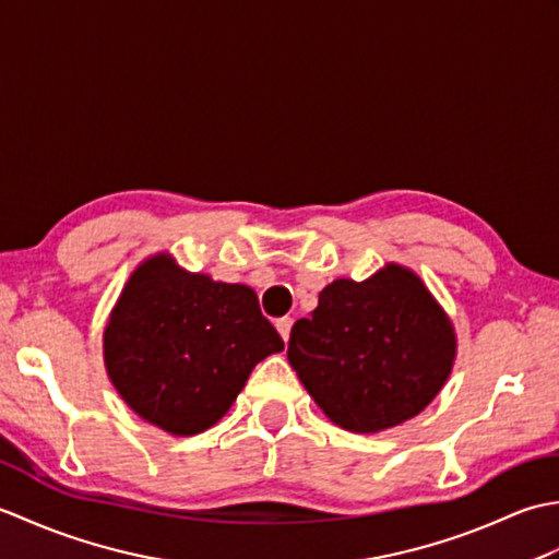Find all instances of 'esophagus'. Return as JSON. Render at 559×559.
<instances>
[{
	"label": "esophagus",
	"instance_id": "obj_1",
	"mask_svg": "<svg viewBox=\"0 0 559 559\" xmlns=\"http://www.w3.org/2000/svg\"><path fill=\"white\" fill-rule=\"evenodd\" d=\"M276 329H278V334L283 336V341H288L290 338V329H293V319L290 317H281L278 322H276Z\"/></svg>",
	"mask_w": 559,
	"mask_h": 559
}]
</instances>
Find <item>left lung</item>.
Returning a JSON list of instances; mask_svg holds the SVG:
<instances>
[{"mask_svg": "<svg viewBox=\"0 0 559 559\" xmlns=\"http://www.w3.org/2000/svg\"><path fill=\"white\" fill-rule=\"evenodd\" d=\"M454 353L449 317L423 281L396 264L362 283H331L288 341L305 389L350 432H379L418 415L444 386Z\"/></svg>", "mask_w": 559, "mask_h": 559, "instance_id": "obj_1", "label": "left lung"}]
</instances>
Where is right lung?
Segmentation results:
<instances>
[{
  "instance_id": "1",
  "label": "right lung",
  "mask_w": 559,
  "mask_h": 559,
  "mask_svg": "<svg viewBox=\"0 0 559 559\" xmlns=\"http://www.w3.org/2000/svg\"><path fill=\"white\" fill-rule=\"evenodd\" d=\"M283 338L257 293L187 273L165 254L141 264L105 329V365L141 418L173 435L218 423L249 372Z\"/></svg>"
}]
</instances>
